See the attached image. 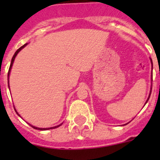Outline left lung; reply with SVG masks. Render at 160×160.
<instances>
[{
	"label": "left lung",
	"mask_w": 160,
	"mask_h": 160,
	"mask_svg": "<svg viewBox=\"0 0 160 160\" xmlns=\"http://www.w3.org/2000/svg\"><path fill=\"white\" fill-rule=\"evenodd\" d=\"M151 61H152V59H151ZM152 67H153V65H152ZM151 93H152V90H151ZM150 96H151V94H149V97H148V100H147L146 103L148 102V100H149V98H150Z\"/></svg>",
	"instance_id": "left-lung-1"
}]
</instances>
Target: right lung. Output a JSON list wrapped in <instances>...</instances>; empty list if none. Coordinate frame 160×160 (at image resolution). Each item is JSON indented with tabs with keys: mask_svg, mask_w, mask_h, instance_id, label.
<instances>
[{
	"mask_svg": "<svg viewBox=\"0 0 160 160\" xmlns=\"http://www.w3.org/2000/svg\"><path fill=\"white\" fill-rule=\"evenodd\" d=\"M26 45H27V43L26 44H25V45H24V46H22V47H20L19 49H18V50H17L16 52H15V53H14V55H13V57H12V61H11V64H10V66H9V70H8V76H9V73H10V70H11V67H12V63H13V62H14V59H15V58H16V56H17V54H18V53H19L20 52V50H21V49H23L24 47H25V46H26ZM14 110H15V108H14ZM15 111H16L17 112V111L16 110H15ZM17 114H18V115H19V114H18V112H17ZM20 116V115H19ZM31 127H32V128H34V129H37V130H40V131H45V130H49V129H53V128H58L59 126H61V125H58V126H56V127H53V128H36V127H33V126H32V125H30Z\"/></svg>",
	"mask_w": 160,
	"mask_h": 160,
	"instance_id": "add662e5",
	"label": "right lung"
}]
</instances>
